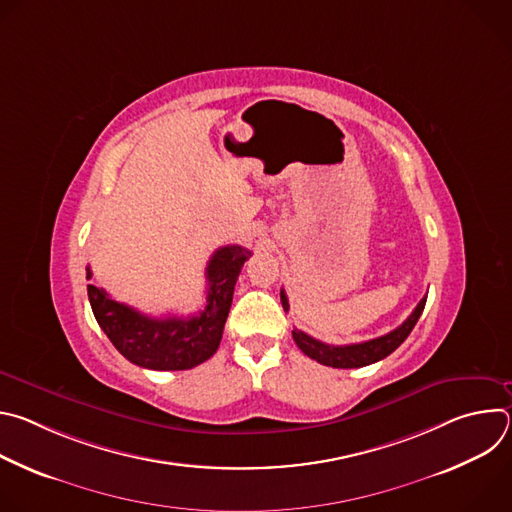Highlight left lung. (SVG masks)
<instances>
[{"label":"left lung","mask_w":512,"mask_h":512,"mask_svg":"<svg viewBox=\"0 0 512 512\" xmlns=\"http://www.w3.org/2000/svg\"><path fill=\"white\" fill-rule=\"evenodd\" d=\"M425 300H427V296L417 304V308L411 312V316L399 328H395L393 332H389L385 336L367 340V342L334 346V344L320 342V340H316V338H312L306 332L296 330V328L291 330V336H294L298 348L306 356L314 358L320 364H326V367H334V369H360V367H367V364L383 360L385 356H389L395 348H399L403 344V340L411 334L413 326L417 324V320H419V316H421V312L425 308ZM281 304H283V310L287 312L289 304H287V296H285L283 289H281Z\"/></svg>","instance_id":"8db88e82"}]
</instances>
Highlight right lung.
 <instances>
[{
    "label": "right lung",
    "mask_w": 512,
    "mask_h": 512,
    "mask_svg": "<svg viewBox=\"0 0 512 512\" xmlns=\"http://www.w3.org/2000/svg\"><path fill=\"white\" fill-rule=\"evenodd\" d=\"M251 251L241 245L216 249L206 265V306L188 318H150L109 298L95 283L87 285L93 314L113 346L137 367L188 371L208 360L223 338L233 291ZM87 279H93L87 267Z\"/></svg>",
    "instance_id": "1"
}]
</instances>
